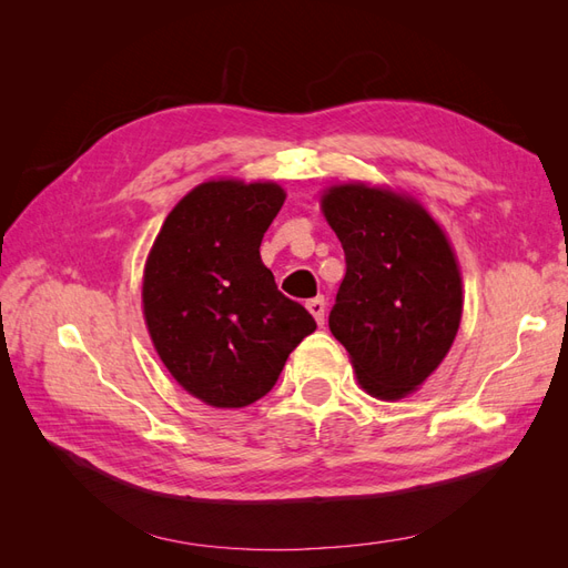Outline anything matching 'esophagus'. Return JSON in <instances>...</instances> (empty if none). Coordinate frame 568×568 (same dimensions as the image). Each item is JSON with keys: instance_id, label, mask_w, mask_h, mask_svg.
Returning <instances> with one entry per match:
<instances>
[{"instance_id": "34e87169", "label": "esophagus", "mask_w": 568, "mask_h": 568, "mask_svg": "<svg viewBox=\"0 0 568 568\" xmlns=\"http://www.w3.org/2000/svg\"><path fill=\"white\" fill-rule=\"evenodd\" d=\"M305 307H307V311H311V315L315 317V322L322 326V324H324V311H326V303H324V298H322V296L311 298V301L305 303Z\"/></svg>"}]
</instances>
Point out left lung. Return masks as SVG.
<instances>
[{"label": "left lung", "mask_w": 568, "mask_h": 568, "mask_svg": "<svg viewBox=\"0 0 568 568\" xmlns=\"http://www.w3.org/2000/svg\"><path fill=\"white\" fill-rule=\"evenodd\" d=\"M322 211L346 253L329 329L363 388L398 400L426 382L457 336L455 253L419 203L388 189L341 184L322 196Z\"/></svg>", "instance_id": "left-lung-1"}]
</instances>
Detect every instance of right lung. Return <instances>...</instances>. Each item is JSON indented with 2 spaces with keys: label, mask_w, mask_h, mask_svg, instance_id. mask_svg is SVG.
<instances>
[{
  "label": "right lung",
  "mask_w": 568,
  "mask_h": 568,
  "mask_svg": "<svg viewBox=\"0 0 568 568\" xmlns=\"http://www.w3.org/2000/svg\"><path fill=\"white\" fill-rule=\"evenodd\" d=\"M286 194L272 182H205L163 222L144 270V317L178 384L213 407H246L317 329L261 261Z\"/></svg>",
  "instance_id": "add662e5"
}]
</instances>
